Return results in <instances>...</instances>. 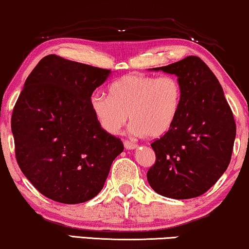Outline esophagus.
<instances>
[{
  "label": "esophagus",
  "mask_w": 249,
  "mask_h": 249,
  "mask_svg": "<svg viewBox=\"0 0 249 249\" xmlns=\"http://www.w3.org/2000/svg\"><path fill=\"white\" fill-rule=\"evenodd\" d=\"M124 146L127 150H133V149H135L136 146H138V144H135V143L128 141V140H125V141H124Z\"/></svg>",
  "instance_id": "obj_1"
}]
</instances>
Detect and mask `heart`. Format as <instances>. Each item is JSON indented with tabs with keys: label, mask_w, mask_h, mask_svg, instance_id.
<instances>
[{
	"label": "heart",
	"mask_w": 249,
	"mask_h": 249,
	"mask_svg": "<svg viewBox=\"0 0 249 249\" xmlns=\"http://www.w3.org/2000/svg\"><path fill=\"white\" fill-rule=\"evenodd\" d=\"M109 97L93 93L90 108L101 128L118 134L129 117L136 135L160 138L176 121L181 104V86L174 75L129 73L108 88Z\"/></svg>",
	"instance_id": "heart-1"
}]
</instances>
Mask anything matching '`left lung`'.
I'll use <instances>...</instances> for the list:
<instances>
[{"label": "left lung", "mask_w": 249, "mask_h": 249, "mask_svg": "<svg viewBox=\"0 0 249 249\" xmlns=\"http://www.w3.org/2000/svg\"><path fill=\"white\" fill-rule=\"evenodd\" d=\"M155 70L176 74L183 94L175 123L151 143L156 161L148 181L166 197H197L229 166L236 138L232 110L216 76L197 56Z\"/></svg>", "instance_id": "1"}]
</instances>
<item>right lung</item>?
<instances>
[{
    "mask_svg": "<svg viewBox=\"0 0 249 249\" xmlns=\"http://www.w3.org/2000/svg\"><path fill=\"white\" fill-rule=\"evenodd\" d=\"M109 73L52 54L24 82L11 118L16 159L35 188L53 201L93 198L124 150L90 108V97Z\"/></svg>",
    "mask_w": 249,
    "mask_h": 249,
    "instance_id": "obj_1",
    "label": "right lung"
}]
</instances>
